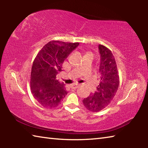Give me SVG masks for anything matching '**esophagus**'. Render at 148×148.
<instances>
[{"label":"esophagus","instance_id":"1","mask_svg":"<svg viewBox=\"0 0 148 148\" xmlns=\"http://www.w3.org/2000/svg\"><path fill=\"white\" fill-rule=\"evenodd\" d=\"M79 85H78V84H71V89H75L77 88V87H79Z\"/></svg>","mask_w":148,"mask_h":148}]
</instances>
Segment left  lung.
Masks as SVG:
<instances>
[{
  "mask_svg": "<svg viewBox=\"0 0 148 148\" xmlns=\"http://www.w3.org/2000/svg\"><path fill=\"white\" fill-rule=\"evenodd\" d=\"M99 49L101 81L97 91L82 101L85 107L92 112H100L112 102L119 85L117 64L112 51L103 45H99Z\"/></svg>",
  "mask_w": 148,
  "mask_h": 148,
  "instance_id": "obj_1",
  "label": "left lung"
}]
</instances>
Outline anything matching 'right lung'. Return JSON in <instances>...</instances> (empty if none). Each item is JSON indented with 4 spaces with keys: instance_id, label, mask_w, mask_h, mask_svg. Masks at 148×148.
Listing matches in <instances>:
<instances>
[{
    "instance_id": "obj_1",
    "label": "right lung",
    "mask_w": 148,
    "mask_h": 148,
    "mask_svg": "<svg viewBox=\"0 0 148 148\" xmlns=\"http://www.w3.org/2000/svg\"><path fill=\"white\" fill-rule=\"evenodd\" d=\"M78 45V42L50 41L35 57L31 74V92L44 108H56L68 92L64 84L59 82L56 76L62 71L64 60Z\"/></svg>"
}]
</instances>
